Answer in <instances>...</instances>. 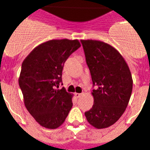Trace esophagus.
Returning a JSON list of instances; mask_svg holds the SVG:
<instances>
[{
	"label": "esophagus",
	"mask_w": 150,
	"mask_h": 150,
	"mask_svg": "<svg viewBox=\"0 0 150 150\" xmlns=\"http://www.w3.org/2000/svg\"><path fill=\"white\" fill-rule=\"evenodd\" d=\"M75 97H76V98H80L81 97V96L83 95V94H79V93H75Z\"/></svg>",
	"instance_id": "obj_1"
}]
</instances>
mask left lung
Wrapping results in <instances>:
<instances>
[{"instance_id": "left-lung-1", "label": "left lung", "mask_w": 150, "mask_h": 150, "mask_svg": "<svg viewBox=\"0 0 150 150\" xmlns=\"http://www.w3.org/2000/svg\"><path fill=\"white\" fill-rule=\"evenodd\" d=\"M91 75L94 105L85 112L97 129L111 126L122 115L132 91V78L122 55L111 45L97 40H81Z\"/></svg>"}]
</instances>
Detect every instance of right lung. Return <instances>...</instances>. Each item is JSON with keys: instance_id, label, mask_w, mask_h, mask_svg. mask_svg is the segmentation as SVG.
<instances>
[{"instance_id": "obj_1", "label": "right lung", "mask_w": 150, "mask_h": 150, "mask_svg": "<svg viewBox=\"0 0 150 150\" xmlns=\"http://www.w3.org/2000/svg\"><path fill=\"white\" fill-rule=\"evenodd\" d=\"M80 47L77 39L50 40L35 48L22 63L18 83L25 105L42 126H60L73 106V95L58 88L63 85L66 60Z\"/></svg>"}]
</instances>
